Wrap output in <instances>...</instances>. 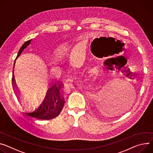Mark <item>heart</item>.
Masks as SVG:
<instances>
[{"label": "heart", "mask_w": 153, "mask_h": 153, "mask_svg": "<svg viewBox=\"0 0 153 153\" xmlns=\"http://www.w3.org/2000/svg\"><path fill=\"white\" fill-rule=\"evenodd\" d=\"M70 49H71V46L70 45H65L63 46H62L60 51H59V53H60V55L61 57H63V56H65V55H66L68 52H69V51H70Z\"/></svg>", "instance_id": "heart-1"}]
</instances>
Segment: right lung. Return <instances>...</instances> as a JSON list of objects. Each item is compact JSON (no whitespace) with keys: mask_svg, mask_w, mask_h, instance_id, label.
<instances>
[{"mask_svg":"<svg viewBox=\"0 0 153 153\" xmlns=\"http://www.w3.org/2000/svg\"><path fill=\"white\" fill-rule=\"evenodd\" d=\"M31 41L32 39H30L29 41H27L26 42L24 43L19 51L16 59L18 58L24 49L30 44ZM12 83L14 86L13 88H15V85L16 83L15 78H14V75L12 77ZM62 85V84H59L57 87L56 84H55L54 87H54L53 91L51 93V94H50L49 96H48L49 101H47V102H46V101L45 100L43 104H41L37 108L32 111L29 110V112H27V114L31 117L40 120H51L57 117L60 114L65 104V101L63 98L61 90ZM15 92L17 94V90H16ZM16 96L18 100L19 101L18 95L16 94ZM49 101H50L49 103L48 102Z\"/></svg>","mask_w":153,"mask_h":153,"instance_id":"obj_1","label":"right lung"}]
</instances>
